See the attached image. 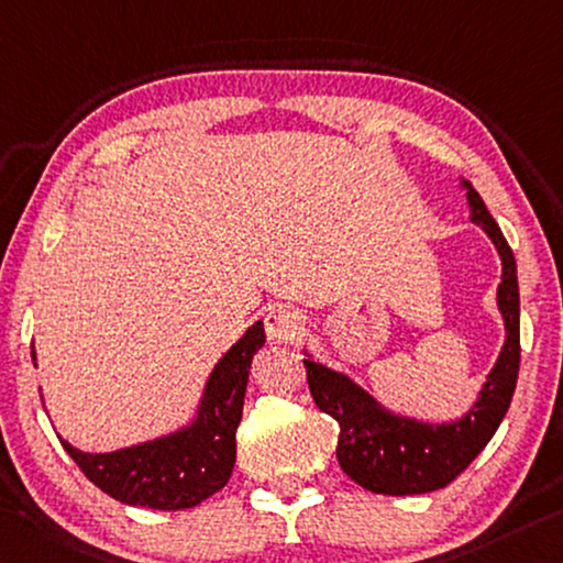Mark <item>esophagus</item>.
<instances>
[{
    "label": "esophagus",
    "instance_id": "obj_1",
    "mask_svg": "<svg viewBox=\"0 0 563 563\" xmlns=\"http://www.w3.org/2000/svg\"><path fill=\"white\" fill-rule=\"evenodd\" d=\"M265 330L273 343L296 341L302 333V316L292 306H273L265 313Z\"/></svg>",
    "mask_w": 563,
    "mask_h": 563
}]
</instances>
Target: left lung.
Instances as JSON below:
<instances>
[{"mask_svg":"<svg viewBox=\"0 0 563 563\" xmlns=\"http://www.w3.org/2000/svg\"><path fill=\"white\" fill-rule=\"evenodd\" d=\"M459 185L466 192L471 220L484 230L501 257L496 308L504 320V345L466 413L453 421H418L388 408L358 380L316 361L313 353L302 347L310 394L318 408L341 426L338 463L355 484L373 494L416 496L449 486L494 439L519 378L521 313L514 253L474 185L463 177H459Z\"/></svg>","mask_w":563,"mask_h":563,"instance_id":"1","label":"left lung"}]
</instances>
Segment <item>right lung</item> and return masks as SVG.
Masks as SVG:
<instances>
[{
    "label": "right lung",
    "instance_id": "1",
    "mask_svg": "<svg viewBox=\"0 0 563 563\" xmlns=\"http://www.w3.org/2000/svg\"><path fill=\"white\" fill-rule=\"evenodd\" d=\"M263 345L265 328L257 320L216 363L190 421L175 431L107 453L79 451L62 435L59 441L82 474L114 501L157 511L198 506L218 494L233 474L250 365ZM32 361L37 368L34 345Z\"/></svg>",
    "mask_w": 563,
    "mask_h": 563
}]
</instances>
